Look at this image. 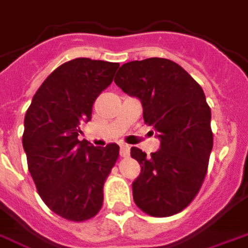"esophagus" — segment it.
Listing matches in <instances>:
<instances>
[{
  "label": "esophagus",
  "instance_id": "obj_1",
  "mask_svg": "<svg viewBox=\"0 0 248 248\" xmlns=\"http://www.w3.org/2000/svg\"><path fill=\"white\" fill-rule=\"evenodd\" d=\"M130 152V146L129 145H121V156L122 157H127Z\"/></svg>",
  "mask_w": 248,
  "mask_h": 248
}]
</instances>
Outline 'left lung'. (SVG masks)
I'll list each match as a JSON object with an SVG mask.
<instances>
[{
    "label": "left lung",
    "instance_id": "obj_1",
    "mask_svg": "<svg viewBox=\"0 0 248 248\" xmlns=\"http://www.w3.org/2000/svg\"><path fill=\"white\" fill-rule=\"evenodd\" d=\"M114 81L141 100L144 121L160 138V149L151 156L130 149L141 166L133 182L134 202L149 216L176 215L198 194L208 171L213 133L205 93L183 67L166 58L127 62Z\"/></svg>",
    "mask_w": 248,
    "mask_h": 248
}]
</instances>
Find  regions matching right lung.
Returning a JSON list of instances; mask_svg holds the SVG:
<instances>
[{
  "label": "right lung",
  "instance_id": "obj_1",
  "mask_svg": "<svg viewBox=\"0 0 248 248\" xmlns=\"http://www.w3.org/2000/svg\"><path fill=\"white\" fill-rule=\"evenodd\" d=\"M117 62L76 58L58 66L40 85L24 118L23 146L40 198L70 221L95 217L119 146L96 148L78 140L96 97L112 82Z\"/></svg>",
  "mask_w": 248,
  "mask_h": 248
}]
</instances>
